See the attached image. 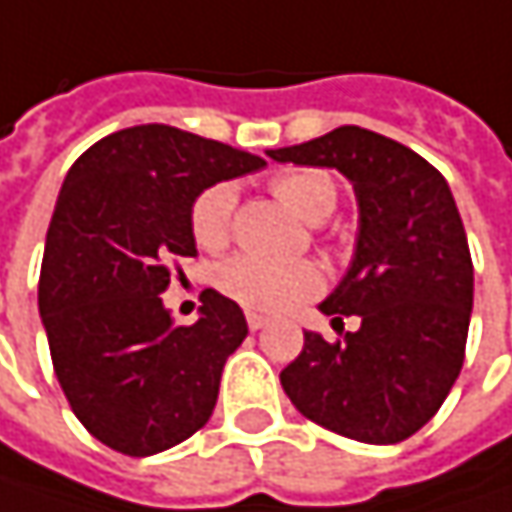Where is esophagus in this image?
Listing matches in <instances>:
<instances>
[{"label": "esophagus", "instance_id": "esophagus-1", "mask_svg": "<svg viewBox=\"0 0 512 512\" xmlns=\"http://www.w3.org/2000/svg\"><path fill=\"white\" fill-rule=\"evenodd\" d=\"M246 321H249V330H263L269 324V318L257 316V313H246Z\"/></svg>", "mask_w": 512, "mask_h": 512}]
</instances>
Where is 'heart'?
<instances>
[{"label": "heart", "mask_w": 512, "mask_h": 512, "mask_svg": "<svg viewBox=\"0 0 512 512\" xmlns=\"http://www.w3.org/2000/svg\"><path fill=\"white\" fill-rule=\"evenodd\" d=\"M272 191L304 223L327 220L339 199L336 182L324 170H313V167L284 170L281 176H275ZM234 202H237V191L228 182L211 185L208 191L196 196L191 228H194L199 246L220 249L226 243ZM321 284H324L321 272L307 260L275 263V260H263V257L240 255L226 260L217 269V286L228 298L240 301L243 307H249L255 313H266V316L284 313L289 307L313 298Z\"/></svg>", "instance_id": "obj_1"}]
</instances>
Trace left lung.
Segmentation results:
<instances>
[{
	"mask_svg": "<svg viewBox=\"0 0 512 512\" xmlns=\"http://www.w3.org/2000/svg\"><path fill=\"white\" fill-rule=\"evenodd\" d=\"M266 156L339 170L359 208L345 278L318 304L359 327L342 342L304 330L301 356L281 371L286 397L336 435L400 443L435 417L464 365L472 260L455 196L423 156L362 127Z\"/></svg>",
	"mask_w": 512,
	"mask_h": 512,
	"instance_id": "1",
	"label": "left lung"
}]
</instances>
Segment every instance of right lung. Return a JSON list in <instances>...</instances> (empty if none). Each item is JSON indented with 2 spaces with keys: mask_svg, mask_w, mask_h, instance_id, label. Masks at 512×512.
Instances as JSON below:
<instances>
[{
  "mask_svg": "<svg viewBox=\"0 0 512 512\" xmlns=\"http://www.w3.org/2000/svg\"><path fill=\"white\" fill-rule=\"evenodd\" d=\"M266 159L167 124L95 141L69 167L40 272V316L77 420L115 452L147 458L188 440L217 406L243 310L202 292L191 327L159 298L170 257H194L191 211L205 188Z\"/></svg>",
  "mask_w": 512,
  "mask_h": 512,
  "instance_id": "right-lung-1",
  "label": "right lung"
}]
</instances>
